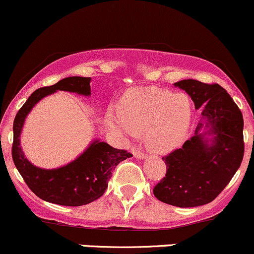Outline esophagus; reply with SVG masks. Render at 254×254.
<instances>
[{"mask_svg": "<svg viewBox=\"0 0 254 254\" xmlns=\"http://www.w3.org/2000/svg\"><path fill=\"white\" fill-rule=\"evenodd\" d=\"M132 154H133V156L136 157V159H145V157H147V155H145L143 151L136 149V148H135V149H132Z\"/></svg>", "mask_w": 254, "mask_h": 254, "instance_id": "obj_1", "label": "esophagus"}]
</instances>
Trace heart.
Here are the masks:
<instances>
[{
    "instance_id": "obj_1",
    "label": "heart",
    "mask_w": 254,
    "mask_h": 254,
    "mask_svg": "<svg viewBox=\"0 0 254 254\" xmlns=\"http://www.w3.org/2000/svg\"><path fill=\"white\" fill-rule=\"evenodd\" d=\"M193 105L185 93L159 88H133L122 99L121 111H110L106 124L119 135L136 137L144 131L145 144L159 154L170 153L189 135Z\"/></svg>"
}]
</instances>
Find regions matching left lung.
<instances>
[{
	"instance_id": "left-lung-1",
	"label": "left lung",
	"mask_w": 254,
	"mask_h": 254,
	"mask_svg": "<svg viewBox=\"0 0 254 254\" xmlns=\"http://www.w3.org/2000/svg\"><path fill=\"white\" fill-rule=\"evenodd\" d=\"M196 110L202 109L194 135L182 148L162 157L167 172L154 196L179 208L212 202L237 173L244 157V118L232 97L217 83L182 80Z\"/></svg>"
}]
</instances>
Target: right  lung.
Instances as JSON below:
<instances>
[{"label": "right lung", "mask_w": 254, "mask_h": 254, "mask_svg": "<svg viewBox=\"0 0 254 254\" xmlns=\"http://www.w3.org/2000/svg\"><path fill=\"white\" fill-rule=\"evenodd\" d=\"M58 90L89 97L90 77H65L54 86L34 90L14 119L11 156L25 183L38 197L58 205L80 206L103 196L116 166L132 155L127 150L116 149L106 142L94 139L80 156L62 167L45 170L31 164L20 145L25 119L43 98Z\"/></svg>", "instance_id": "add662e5"}]
</instances>
